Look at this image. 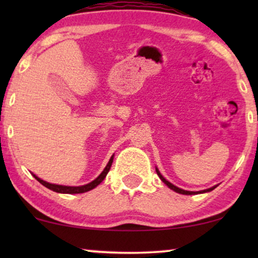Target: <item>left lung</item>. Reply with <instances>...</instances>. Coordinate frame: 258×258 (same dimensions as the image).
I'll return each mask as SVG.
<instances>
[{"mask_svg": "<svg viewBox=\"0 0 258 258\" xmlns=\"http://www.w3.org/2000/svg\"><path fill=\"white\" fill-rule=\"evenodd\" d=\"M156 172H157L158 177L161 178V181L163 182L165 185H168V188H170L171 190H174V191L178 192V194H182V195H197V194H204V192H209V191H211V190H214L215 188H216V186H218V184H216V185L211 186V188H209V189H204V190H201V191H189V190H184V189H181V188H178V186H176V185L172 184V183H170V182H169V181H167V179H165V178L163 177V176H162V174H161L160 170H158L157 168H156Z\"/></svg>", "mask_w": 258, "mask_h": 258, "instance_id": "1", "label": "left lung"}]
</instances>
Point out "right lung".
<instances>
[{
  "instance_id": "right-lung-1",
  "label": "right lung",
  "mask_w": 258,
  "mask_h": 258,
  "mask_svg": "<svg viewBox=\"0 0 258 258\" xmlns=\"http://www.w3.org/2000/svg\"><path fill=\"white\" fill-rule=\"evenodd\" d=\"M112 160H114V155H112V156L110 157V160H109L108 164L105 165V168L103 169V171H102L101 174L98 175L97 177L94 179V181H91L90 183H88V184L79 185V186L52 184V183L45 182V181H43V179H41L40 177H37V176L34 175L33 172H31V174H33L34 177L36 178L37 181L40 182L42 185H44L45 188L50 189V190H52V191H55V192H59V194H82V192H87V191H89V190H93L94 188H96V186L100 184L102 181H103V179L105 178V176H107V174L109 172V170H110V167H111V164H112Z\"/></svg>"
}]
</instances>
